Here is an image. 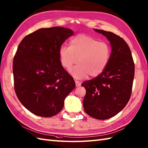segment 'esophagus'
Returning a JSON list of instances; mask_svg holds the SVG:
<instances>
[{
	"label": "esophagus",
	"mask_w": 148,
	"mask_h": 148,
	"mask_svg": "<svg viewBox=\"0 0 148 148\" xmlns=\"http://www.w3.org/2000/svg\"><path fill=\"white\" fill-rule=\"evenodd\" d=\"M75 86L78 87V86H81V82L78 81H75Z\"/></svg>",
	"instance_id": "obj_1"
}]
</instances>
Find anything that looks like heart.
I'll return each instance as SVG.
<instances>
[{"label": "heart", "mask_w": 148, "mask_h": 148, "mask_svg": "<svg viewBox=\"0 0 148 148\" xmlns=\"http://www.w3.org/2000/svg\"><path fill=\"white\" fill-rule=\"evenodd\" d=\"M110 47L105 42H99L90 36L78 35L71 40L70 47H61L60 59L62 66L69 69L75 78L80 79L89 74L96 77L101 74L107 66L110 57Z\"/></svg>", "instance_id": "heart-1"}]
</instances>
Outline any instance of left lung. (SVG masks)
Masks as SVG:
<instances>
[{
  "label": "left lung",
  "instance_id": "8db88e82",
  "mask_svg": "<svg viewBox=\"0 0 148 148\" xmlns=\"http://www.w3.org/2000/svg\"><path fill=\"white\" fill-rule=\"evenodd\" d=\"M94 31L106 37L112 51L103 73L81 84L86 90L83 107L91 117L106 120L117 114L127 104L132 92L134 64L128 45L122 38L110 32Z\"/></svg>",
  "mask_w": 148,
  "mask_h": 148
}]
</instances>
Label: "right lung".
I'll list each match as a JSON object with an SVG mask.
<instances>
[{
  "label": "right lung",
  "mask_w": 148,
  "mask_h": 148,
  "mask_svg": "<svg viewBox=\"0 0 148 148\" xmlns=\"http://www.w3.org/2000/svg\"><path fill=\"white\" fill-rule=\"evenodd\" d=\"M73 35V30L64 27L40 28L19 45L13 60L14 89L20 102L33 114L57 115L75 88L59 54L62 44Z\"/></svg>",
  "instance_id": "1"
}]
</instances>
